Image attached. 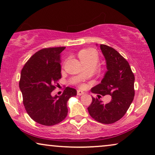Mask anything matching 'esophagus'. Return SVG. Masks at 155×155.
<instances>
[{
	"mask_svg": "<svg viewBox=\"0 0 155 155\" xmlns=\"http://www.w3.org/2000/svg\"><path fill=\"white\" fill-rule=\"evenodd\" d=\"M84 93L83 92V91H80V90H78L77 91V95H84Z\"/></svg>",
	"mask_w": 155,
	"mask_h": 155,
	"instance_id": "esophagus-1",
	"label": "esophagus"
}]
</instances>
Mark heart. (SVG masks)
<instances>
[{
    "label": "heart",
    "mask_w": 155,
    "mask_h": 155,
    "mask_svg": "<svg viewBox=\"0 0 155 155\" xmlns=\"http://www.w3.org/2000/svg\"><path fill=\"white\" fill-rule=\"evenodd\" d=\"M78 57L84 64L87 65H96L98 62V54L93 48H84L78 52ZM79 87L84 88V84H79Z\"/></svg>",
    "instance_id": "heart-1"
}]
</instances>
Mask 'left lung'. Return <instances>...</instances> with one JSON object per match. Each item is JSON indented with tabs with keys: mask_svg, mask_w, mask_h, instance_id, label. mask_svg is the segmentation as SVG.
Returning a JSON list of instances; mask_svg holds the SVG:
<instances>
[{
	"mask_svg": "<svg viewBox=\"0 0 155 155\" xmlns=\"http://www.w3.org/2000/svg\"><path fill=\"white\" fill-rule=\"evenodd\" d=\"M100 47L105 58L107 71L101 83L91 89V92L98 95V98L92 97L88 110L95 121L110 124L121 119L134 100L135 77L128 62L116 50L103 44ZM99 94H110L112 100L109 104H103Z\"/></svg>",
	"mask_w": 155,
	"mask_h": 155,
	"instance_id": "left-lung-1",
	"label": "left lung"
}]
</instances>
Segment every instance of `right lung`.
Listing matches in <instances>:
<instances>
[{"label":"right lung","instance_id":"1","mask_svg":"<svg viewBox=\"0 0 155 155\" xmlns=\"http://www.w3.org/2000/svg\"><path fill=\"white\" fill-rule=\"evenodd\" d=\"M65 47L43 48L34 54L21 69L19 86L29 117L43 126H53L66 118L67 101L77 95L66 87L60 96L51 95L61 77L60 53Z\"/></svg>","mask_w":155,"mask_h":155}]
</instances>
